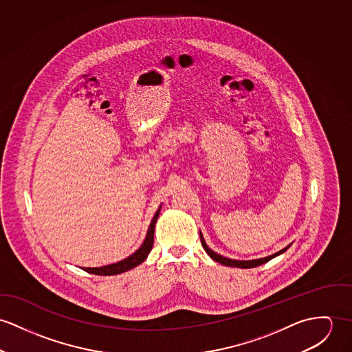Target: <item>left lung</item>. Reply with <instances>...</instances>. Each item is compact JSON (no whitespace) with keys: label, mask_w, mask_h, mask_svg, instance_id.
Returning <instances> with one entry per match:
<instances>
[{"label":"left lung","mask_w":352,"mask_h":352,"mask_svg":"<svg viewBox=\"0 0 352 352\" xmlns=\"http://www.w3.org/2000/svg\"><path fill=\"white\" fill-rule=\"evenodd\" d=\"M199 237H201V243H202V247H204V250L206 251V254L213 259V261H216L217 263H221V265H224V266H230V267H240V269H251V267H258V266H261V265H263V263H266V262H269V261H272L273 258L275 256H278V255H280V254H283L290 245H287V247H285L283 250H280V251H278V252H275L273 255H270V256H266V258H261V259H252V261H234V259H230V258H226V256H223V255H220V254H217V252H214V251H212L208 245H206V243H205V240H204V236L202 234L199 232Z\"/></svg>","instance_id":"8db88e82"}]
</instances>
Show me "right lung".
Wrapping results in <instances>:
<instances>
[{
	"instance_id": "1",
	"label": "right lung",
	"mask_w": 352,
	"mask_h": 352,
	"mask_svg": "<svg viewBox=\"0 0 352 352\" xmlns=\"http://www.w3.org/2000/svg\"><path fill=\"white\" fill-rule=\"evenodd\" d=\"M160 208L157 210L155 216L153 217L151 220V224H150V228L147 231V236L143 241V244L140 245L139 250H136L132 255H129L128 258L120 261L118 263H113V265H108V266H102V267H83V270L86 273L96 274V275H118V274L125 273L136 266H139L140 263H143L151 248H153V244H154V232H155V224H157V217H159V213H160Z\"/></svg>"
}]
</instances>
